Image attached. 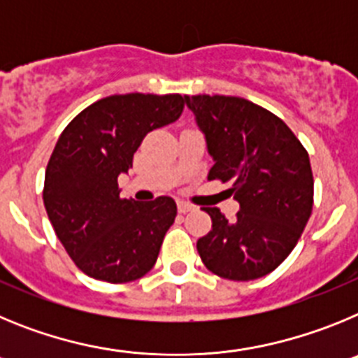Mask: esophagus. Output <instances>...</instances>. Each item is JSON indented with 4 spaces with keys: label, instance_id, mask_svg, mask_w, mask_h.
I'll list each match as a JSON object with an SVG mask.
<instances>
[{
    "label": "esophagus",
    "instance_id": "34e87169",
    "mask_svg": "<svg viewBox=\"0 0 358 358\" xmlns=\"http://www.w3.org/2000/svg\"><path fill=\"white\" fill-rule=\"evenodd\" d=\"M177 210H179V213H189V211H195V206L189 204V202L179 201L177 202Z\"/></svg>",
    "mask_w": 358,
    "mask_h": 358
}]
</instances>
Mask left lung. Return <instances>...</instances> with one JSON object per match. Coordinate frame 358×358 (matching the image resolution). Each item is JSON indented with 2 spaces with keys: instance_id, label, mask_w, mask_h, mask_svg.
I'll return each mask as SVG.
<instances>
[{
  "instance_id": "left-lung-1",
  "label": "left lung",
  "mask_w": 358,
  "mask_h": 358,
  "mask_svg": "<svg viewBox=\"0 0 358 358\" xmlns=\"http://www.w3.org/2000/svg\"><path fill=\"white\" fill-rule=\"evenodd\" d=\"M185 100L215 159L208 179L231 182L240 204L233 220L218 208H202L211 217V231L197 242L202 264L235 281L273 273L296 248L314 208L308 152L283 120L245 98Z\"/></svg>"
}]
</instances>
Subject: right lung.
Wrapping results in <instances>:
<instances>
[{
    "instance_id": "obj_1",
    "label": "right lung",
    "mask_w": 358,
    "mask_h": 358,
    "mask_svg": "<svg viewBox=\"0 0 358 358\" xmlns=\"http://www.w3.org/2000/svg\"><path fill=\"white\" fill-rule=\"evenodd\" d=\"M181 94H113L85 107L62 131L44 176L43 201L66 252L82 273L109 283L154 267L177 215L173 199H122L118 176L150 131L176 122Z\"/></svg>"
}]
</instances>
